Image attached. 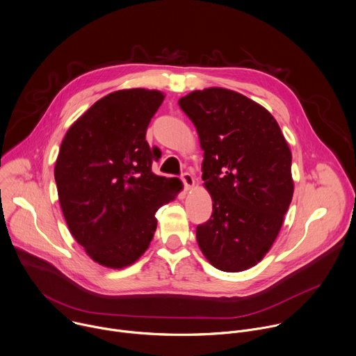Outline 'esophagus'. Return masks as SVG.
Returning <instances> with one entry per match:
<instances>
[{
  "label": "esophagus",
  "instance_id": "34e87169",
  "mask_svg": "<svg viewBox=\"0 0 356 356\" xmlns=\"http://www.w3.org/2000/svg\"><path fill=\"white\" fill-rule=\"evenodd\" d=\"M181 181H183L184 188H186L187 191H188L190 188H193L194 184H195V180H194V177H193L190 173H184V175L181 176Z\"/></svg>",
  "mask_w": 356,
  "mask_h": 356
}]
</instances>
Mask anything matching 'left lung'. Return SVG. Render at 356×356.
I'll use <instances>...</instances> for the list:
<instances>
[{
    "label": "left lung",
    "mask_w": 356,
    "mask_h": 356,
    "mask_svg": "<svg viewBox=\"0 0 356 356\" xmlns=\"http://www.w3.org/2000/svg\"><path fill=\"white\" fill-rule=\"evenodd\" d=\"M179 105L197 129L212 198L200 250L219 270H247L272 248L293 200L290 147L272 113L237 91L195 90Z\"/></svg>",
    "instance_id": "left-lung-1"
}]
</instances>
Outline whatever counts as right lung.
Instances as JSON below:
<instances>
[{
	"label": "right lung",
	"instance_id": "right-lung-1",
	"mask_svg": "<svg viewBox=\"0 0 356 356\" xmlns=\"http://www.w3.org/2000/svg\"><path fill=\"white\" fill-rule=\"evenodd\" d=\"M163 98L158 90L113 91L62 140L54 168L62 213L73 238L105 268L130 266L148 250L155 212L183 188L151 169L161 151L149 148L145 134Z\"/></svg>",
	"mask_w": 356,
	"mask_h": 356
}]
</instances>
